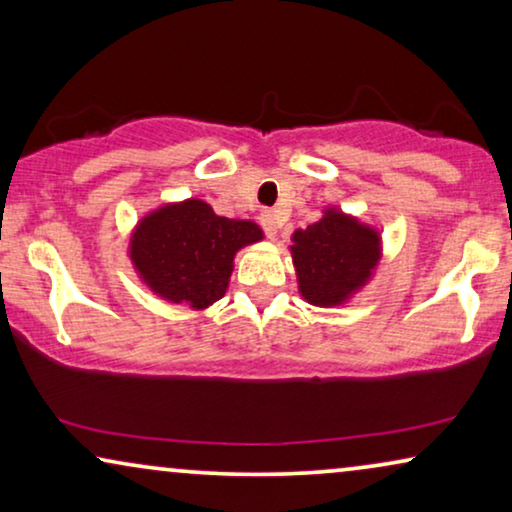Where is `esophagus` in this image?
<instances>
[{"label":"esophagus","instance_id":"obj_1","mask_svg":"<svg viewBox=\"0 0 512 512\" xmlns=\"http://www.w3.org/2000/svg\"><path fill=\"white\" fill-rule=\"evenodd\" d=\"M258 221H261V226L268 235H277V230L282 228V219H279L277 212H272V209H263Z\"/></svg>","mask_w":512,"mask_h":512}]
</instances>
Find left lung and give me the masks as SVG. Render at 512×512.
Listing matches in <instances>:
<instances>
[{
  "label": "left lung",
  "mask_w": 512,
  "mask_h": 512,
  "mask_svg": "<svg viewBox=\"0 0 512 512\" xmlns=\"http://www.w3.org/2000/svg\"><path fill=\"white\" fill-rule=\"evenodd\" d=\"M291 254L303 298L331 307L366 284L380 258V237L352 216L328 209L324 219L293 233Z\"/></svg>",
  "instance_id": "8db88e82"
}]
</instances>
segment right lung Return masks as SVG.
I'll return each instance as SVG.
<instances>
[{
	"instance_id": "right-lung-1",
	"label": "right lung",
	"mask_w": 512,
	"mask_h": 512,
	"mask_svg": "<svg viewBox=\"0 0 512 512\" xmlns=\"http://www.w3.org/2000/svg\"><path fill=\"white\" fill-rule=\"evenodd\" d=\"M261 237L256 223L216 216L207 202L186 200L146 216L132 237L130 256L163 298L207 307L226 293L235 251Z\"/></svg>"
}]
</instances>
